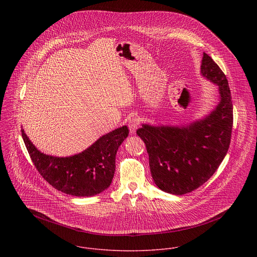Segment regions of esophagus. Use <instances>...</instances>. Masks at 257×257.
<instances>
[{"instance_id": "34e87169", "label": "esophagus", "mask_w": 257, "mask_h": 257, "mask_svg": "<svg viewBox=\"0 0 257 257\" xmlns=\"http://www.w3.org/2000/svg\"><path fill=\"white\" fill-rule=\"evenodd\" d=\"M139 124H140V119L137 118V117H133L128 120V123H127V126H128V130H130V133L131 134H135L139 127Z\"/></svg>"}]
</instances>
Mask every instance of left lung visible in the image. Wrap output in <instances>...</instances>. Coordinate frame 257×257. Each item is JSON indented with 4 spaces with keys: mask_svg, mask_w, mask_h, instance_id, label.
<instances>
[{
    "mask_svg": "<svg viewBox=\"0 0 257 257\" xmlns=\"http://www.w3.org/2000/svg\"><path fill=\"white\" fill-rule=\"evenodd\" d=\"M201 74L219 87L220 103L215 110L187 125L143 124L137 131L147 147L153 181L166 193L184 195L206 183L230 144L233 114L227 79L205 52Z\"/></svg>",
    "mask_w": 257,
    "mask_h": 257,
    "instance_id": "obj_1",
    "label": "left lung"
}]
</instances>
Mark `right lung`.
<instances>
[{
	"label": "right lung",
	"instance_id": "right-lung-1",
	"mask_svg": "<svg viewBox=\"0 0 257 257\" xmlns=\"http://www.w3.org/2000/svg\"><path fill=\"white\" fill-rule=\"evenodd\" d=\"M22 136L37 171L53 188L76 197H91L110 187L115 154L128 136L126 125L101 137L84 151L68 157L40 152L22 128Z\"/></svg>",
	"mask_w": 257,
	"mask_h": 257
}]
</instances>
